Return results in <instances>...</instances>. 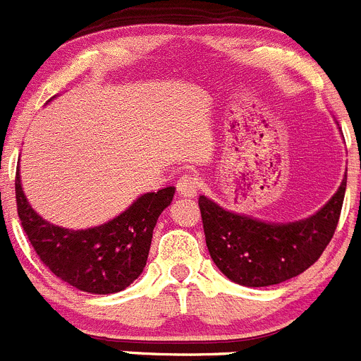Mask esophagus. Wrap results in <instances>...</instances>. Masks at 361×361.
<instances>
[{
    "instance_id": "1",
    "label": "esophagus",
    "mask_w": 361,
    "mask_h": 361,
    "mask_svg": "<svg viewBox=\"0 0 361 361\" xmlns=\"http://www.w3.org/2000/svg\"><path fill=\"white\" fill-rule=\"evenodd\" d=\"M197 188H200V181L194 174H183L176 183V190L181 197H196Z\"/></svg>"
}]
</instances>
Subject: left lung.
Here are the masks:
<instances>
[{
    "instance_id": "1",
    "label": "left lung",
    "mask_w": 361,
    "mask_h": 361,
    "mask_svg": "<svg viewBox=\"0 0 361 361\" xmlns=\"http://www.w3.org/2000/svg\"><path fill=\"white\" fill-rule=\"evenodd\" d=\"M348 174L315 214L292 222H269L226 210L200 196L204 238L212 260L231 281L269 287L305 272L319 260L338 224Z\"/></svg>"
}]
</instances>
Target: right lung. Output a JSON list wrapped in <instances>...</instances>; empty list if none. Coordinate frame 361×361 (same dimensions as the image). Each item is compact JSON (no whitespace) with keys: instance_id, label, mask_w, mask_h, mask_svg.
<instances>
[{"instance_id":"add662e5","label":"right lung","mask_w":361,"mask_h":361,"mask_svg":"<svg viewBox=\"0 0 361 361\" xmlns=\"http://www.w3.org/2000/svg\"><path fill=\"white\" fill-rule=\"evenodd\" d=\"M174 192H147L99 226L71 230L40 217L26 200L19 169L16 176L18 214L35 252L56 278L89 294H116L142 274L153 230Z\"/></svg>"}]
</instances>
